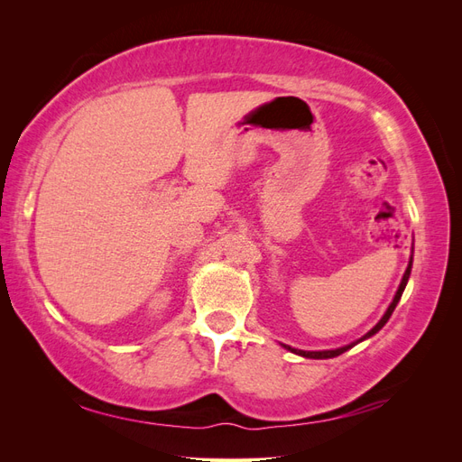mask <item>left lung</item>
I'll use <instances>...</instances> for the list:
<instances>
[{"instance_id": "left-lung-1", "label": "left lung", "mask_w": 462, "mask_h": 462, "mask_svg": "<svg viewBox=\"0 0 462 462\" xmlns=\"http://www.w3.org/2000/svg\"><path fill=\"white\" fill-rule=\"evenodd\" d=\"M411 268H412V256H411V260H409V265H407V272H404V275H402V279H401V285H399V289H397V292H395V299H393V302L389 304V309L385 310V314H383V318L377 321V324L365 335V337H360L358 341H355V343H351V345H346V346H341V348H333V351H299V348H292V346H289V345H283L287 351H291V353H295V355H300V356H304V358H333V356H339V355H343L345 351H348V348H353L356 343H360V341H365V339H368V337H372V335H375L377 331H380L385 324H387V319L391 318V314H393V310H395V306H397V302L401 300V295H402V291H404V287H407V282H409V277H411Z\"/></svg>"}]
</instances>
